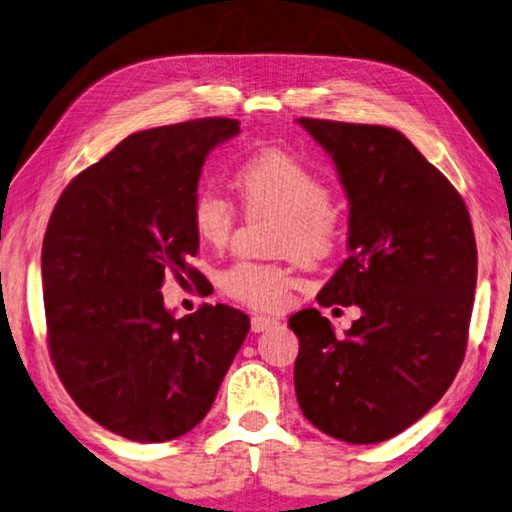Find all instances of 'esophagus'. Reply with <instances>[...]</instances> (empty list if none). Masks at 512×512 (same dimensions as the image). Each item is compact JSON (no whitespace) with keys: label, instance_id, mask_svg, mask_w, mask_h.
Returning a JSON list of instances; mask_svg holds the SVG:
<instances>
[{"label":"esophagus","instance_id":"1","mask_svg":"<svg viewBox=\"0 0 512 512\" xmlns=\"http://www.w3.org/2000/svg\"><path fill=\"white\" fill-rule=\"evenodd\" d=\"M279 324L274 320V317H265V315H254L251 317V331L254 333H263V331H270L274 326Z\"/></svg>","mask_w":512,"mask_h":512}]
</instances>
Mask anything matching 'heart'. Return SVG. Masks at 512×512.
Masks as SVG:
<instances>
[{
	"instance_id": "heart-1",
	"label": "heart",
	"mask_w": 512,
	"mask_h": 512,
	"mask_svg": "<svg viewBox=\"0 0 512 512\" xmlns=\"http://www.w3.org/2000/svg\"><path fill=\"white\" fill-rule=\"evenodd\" d=\"M233 186L247 211L276 215L274 247L299 261H320L342 236L340 199L324 174L304 158L279 147L247 154L236 167ZM236 208L220 190H199L190 204V224L201 245L224 249L236 229ZM226 297L254 311H279L286 304L292 276L274 263L238 261L220 276Z\"/></svg>"
}]
</instances>
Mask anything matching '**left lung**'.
Wrapping results in <instances>:
<instances>
[{
  "instance_id": "1",
  "label": "left lung",
  "mask_w": 512,
  "mask_h": 512,
  "mask_svg": "<svg viewBox=\"0 0 512 512\" xmlns=\"http://www.w3.org/2000/svg\"><path fill=\"white\" fill-rule=\"evenodd\" d=\"M347 190L349 258L317 304L358 306L345 338L317 308L290 317L301 413L331 438L374 445L438 404L463 365L476 290L467 206L404 133L299 117Z\"/></svg>"
}]
</instances>
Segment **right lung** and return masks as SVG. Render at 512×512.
Here are the masks:
<instances>
[{"mask_svg": "<svg viewBox=\"0 0 512 512\" xmlns=\"http://www.w3.org/2000/svg\"><path fill=\"white\" fill-rule=\"evenodd\" d=\"M201 117L131 133L79 172L49 217L43 299L49 358L83 413L133 442H165L204 420L249 317L204 304L174 317L167 276H201L190 204L208 152L240 131Z\"/></svg>", "mask_w": 512, "mask_h": 512, "instance_id": "add662e5", "label": "right lung"}]
</instances>
